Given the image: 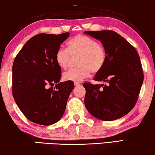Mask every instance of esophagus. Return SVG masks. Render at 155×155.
Instances as JSON below:
<instances>
[{"label": "esophagus", "mask_w": 155, "mask_h": 155, "mask_svg": "<svg viewBox=\"0 0 155 155\" xmlns=\"http://www.w3.org/2000/svg\"><path fill=\"white\" fill-rule=\"evenodd\" d=\"M74 84H75V86H79V85L80 84V83L78 82H74Z\"/></svg>", "instance_id": "34e87169"}]
</instances>
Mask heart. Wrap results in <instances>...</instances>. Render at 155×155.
<instances>
[{"mask_svg": "<svg viewBox=\"0 0 155 155\" xmlns=\"http://www.w3.org/2000/svg\"><path fill=\"white\" fill-rule=\"evenodd\" d=\"M66 45V50L60 48L56 51V63L61 68L66 69L70 61V55H79L77 61L79 66L65 72L63 75L65 80L80 82L88 77L91 72L97 73L104 67L106 51L96 40L84 35H78L69 40Z\"/></svg>", "mask_w": 155, "mask_h": 155, "instance_id": "1", "label": "heart"}]
</instances>
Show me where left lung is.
<instances>
[{"label":"left lung","mask_w":155,"mask_h":155,"mask_svg":"<svg viewBox=\"0 0 155 155\" xmlns=\"http://www.w3.org/2000/svg\"><path fill=\"white\" fill-rule=\"evenodd\" d=\"M101 40L107 53L106 62L94 80L85 82L84 105L95 117L112 121L122 117L135 106L144 75L140 57L135 48L113 31H85Z\"/></svg>","instance_id":"obj_1"}]
</instances>
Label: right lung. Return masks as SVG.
I'll list each match as a JSON object with an SVG mask.
<instances>
[{"mask_svg":"<svg viewBox=\"0 0 155 155\" xmlns=\"http://www.w3.org/2000/svg\"><path fill=\"white\" fill-rule=\"evenodd\" d=\"M70 33H40L28 40L15 57L12 66V96L20 110L31 122L53 124L62 117L71 81L59 82L61 69L54 56ZM54 87L48 88L50 85Z\"/></svg>","mask_w":155,"mask_h":155,"instance_id":"right-lung-1","label":"right lung"}]
</instances>
